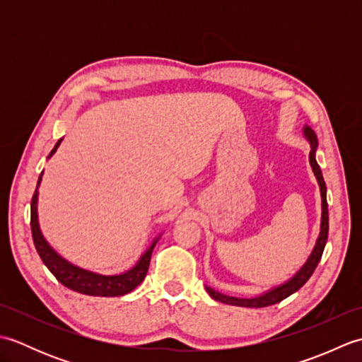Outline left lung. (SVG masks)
I'll return each instance as SVG.
<instances>
[{
  "label": "left lung",
  "instance_id": "left-lung-1",
  "mask_svg": "<svg viewBox=\"0 0 362 362\" xmlns=\"http://www.w3.org/2000/svg\"><path fill=\"white\" fill-rule=\"evenodd\" d=\"M305 136L308 138V141L311 143V152H310V163L314 171V175L319 182L320 187V196H322V222H320V235L317 238L316 247H314L313 253L310 255L308 261L303 264V267L292 276L289 281H286L284 284L279 288H274L263 296L253 297V298H238V297H230L226 294H221V292L214 291L211 288L206 286V292L218 302H222L226 305H235V306H245V308H263V306H269V305H275L281 302L286 297H289L291 294H294L296 291H298L303 284L310 280V276L313 275L314 269L317 267L319 261L322 258V253H324L325 244L328 240V204H327V187L324 182V175H322L320 168L316 161V148H317V136L314 134V130L308 126H305L303 129Z\"/></svg>",
  "mask_w": 362,
  "mask_h": 362
}]
</instances>
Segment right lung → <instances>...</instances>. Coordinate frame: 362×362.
Here are the masks:
<instances>
[{
  "mask_svg": "<svg viewBox=\"0 0 362 362\" xmlns=\"http://www.w3.org/2000/svg\"><path fill=\"white\" fill-rule=\"evenodd\" d=\"M60 141H62V138H60V140L56 143V146H54V149L51 151L49 157L57 151ZM42 174H40V177H38L35 193L33 196V201H30V230H33V240H34V245L38 252V255H40L45 266L49 269V272L56 276V279L62 283L64 286L70 288L76 292H81V294H86V296L118 297V296L127 294V292H130V291H134L138 284L144 280L146 274H148L152 250H153V247H156L158 238L157 240H153L151 247L143 253L140 261H138V263L132 269H130V271H127L124 274H119V275L95 274V272L86 271V269L68 263L65 258L60 257L59 253L54 250L48 243H46V240L40 232V227H38V219H37L38 191L37 189H38V185H40Z\"/></svg>",
  "mask_w": 362,
  "mask_h": 362,
  "instance_id": "right-lung-1",
  "label": "right lung"
}]
</instances>
